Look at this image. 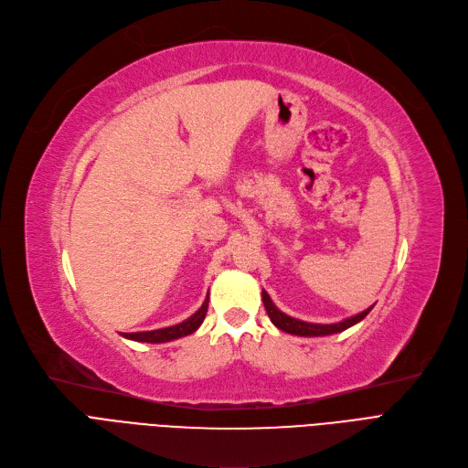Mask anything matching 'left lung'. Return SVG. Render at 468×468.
<instances>
[{
	"label": "left lung",
	"instance_id": "obj_1",
	"mask_svg": "<svg viewBox=\"0 0 468 468\" xmlns=\"http://www.w3.org/2000/svg\"><path fill=\"white\" fill-rule=\"evenodd\" d=\"M262 303H264L266 313H269V318L272 320V324L278 329H282L285 333H292V335H299V337H322V335H333V333H341V331L352 327L354 324L362 322L369 314V310L373 308V306H369L367 310H364V313L350 316L337 324H308V322L283 314L282 310L276 308V304L272 303V299L269 297V293L264 292V289H262Z\"/></svg>",
	"mask_w": 468,
	"mask_h": 468
}]
</instances>
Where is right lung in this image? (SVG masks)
<instances>
[{
	"label": "right lung",
	"mask_w": 468,
	"mask_h": 468,
	"mask_svg": "<svg viewBox=\"0 0 468 468\" xmlns=\"http://www.w3.org/2000/svg\"><path fill=\"white\" fill-rule=\"evenodd\" d=\"M207 303H209V295L206 297L204 304L199 306L188 320H185L181 324L171 325V327L154 329V331L123 333V337L131 339V341H139V343H167V341H173V339L186 337V335H190V333H194L199 325H202V322H204V318L207 314Z\"/></svg>",
	"instance_id": "add662e5"
}]
</instances>
